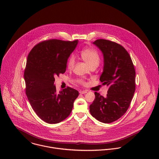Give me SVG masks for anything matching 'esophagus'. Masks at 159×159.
Returning a JSON list of instances; mask_svg holds the SVG:
<instances>
[{"mask_svg": "<svg viewBox=\"0 0 159 159\" xmlns=\"http://www.w3.org/2000/svg\"><path fill=\"white\" fill-rule=\"evenodd\" d=\"M88 92L87 91H80V93H82V94H84V93H86Z\"/></svg>", "mask_w": 159, "mask_h": 159, "instance_id": "esophagus-1", "label": "esophagus"}]
</instances>
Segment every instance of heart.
I'll list each match as a JSON object with an SVG mask.
<instances>
[{
    "instance_id": "b5f03b06",
    "label": "heart",
    "mask_w": 159,
    "mask_h": 159,
    "mask_svg": "<svg viewBox=\"0 0 159 159\" xmlns=\"http://www.w3.org/2000/svg\"><path fill=\"white\" fill-rule=\"evenodd\" d=\"M81 56L82 59L89 65L91 67L92 66H98L100 62V57L98 52L92 48H85L81 52ZM75 64V57L73 55L71 56L68 60L67 67L69 69L73 68ZM81 83H84L81 81Z\"/></svg>"
}]
</instances>
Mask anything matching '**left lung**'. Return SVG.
Segmentation results:
<instances>
[{"label":"left lung","mask_w":159,"mask_h":159,"mask_svg":"<svg viewBox=\"0 0 159 159\" xmlns=\"http://www.w3.org/2000/svg\"><path fill=\"white\" fill-rule=\"evenodd\" d=\"M102 52L104 67L100 81L109 86L105 97L95 92L89 106L91 115L100 122L111 123L128 110L135 91V70L132 59L122 46L98 39L93 43Z\"/></svg>","instance_id":"left-lung-1"}]
</instances>
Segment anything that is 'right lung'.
Returning a JSON list of instances; mask_svg holds the SVG:
<instances>
[{
    "label": "right lung",
    "mask_w": 159,
    "mask_h": 159,
    "mask_svg": "<svg viewBox=\"0 0 159 159\" xmlns=\"http://www.w3.org/2000/svg\"><path fill=\"white\" fill-rule=\"evenodd\" d=\"M78 43L51 39L30 51L24 70L25 93L37 115L48 124H57L71 113L77 90L67 87L57 93L55 77L64 73L67 60Z\"/></svg>",
    "instance_id": "obj_1"
}]
</instances>
